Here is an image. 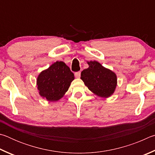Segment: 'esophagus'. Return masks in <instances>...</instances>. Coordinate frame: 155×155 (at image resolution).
I'll return each mask as SVG.
<instances>
[{
	"instance_id": "1",
	"label": "esophagus",
	"mask_w": 155,
	"mask_h": 155,
	"mask_svg": "<svg viewBox=\"0 0 155 155\" xmlns=\"http://www.w3.org/2000/svg\"><path fill=\"white\" fill-rule=\"evenodd\" d=\"M80 75H81V73L80 71L75 73V76L76 78H80Z\"/></svg>"
}]
</instances>
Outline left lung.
<instances>
[{
	"mask_svg": "<svg viewBox=\"0 0 155 155\" xmlns=\"http://www.w3.org/2000/svg\"><path fill=\"white\" fill-rule=\"evenodd\" d=\"M88 68L81 73V80L95 95L108 98L112 95L117 86L116 73L96 61H87Z\"/></svg>",
	"mask_w": 155,
	"mask_h": 155,
	"instance_id": "left-lung-1",
	"label": "left lung"
}]
</instances>
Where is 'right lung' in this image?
<instances>
[{
    "mask_svg": "<svg viewBox=\"0 0 155 155\" xmlns=\"http://www.w3.org/2000/svg\"><path fill=\"white\" fill-rule=\"evenodd\" d=\"M74 74L62 61H56L42 71L37 78L39 95L48 101H58L69 90Z\"/></svg>",
    "mask_w": 155,
    "mask_h": 155,
    "instance_id": "obj_1",
    "label": "right lung"
}]
</instances>
